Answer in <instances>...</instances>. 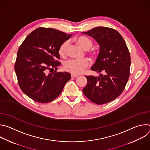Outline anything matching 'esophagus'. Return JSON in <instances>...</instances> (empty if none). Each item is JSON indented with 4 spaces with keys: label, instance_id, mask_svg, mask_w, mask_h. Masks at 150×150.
Here are the masks:
<instances>
[{
    "label": "esophagus",
    "instance_id": "1",
    "mask_svg": "<svg viewBox=\"0 0 150 150\" xmlns=\"http://www.w3.org/2000/svg\"><path fill=\"white\" fill-rule=\"evenodd\" d=\"M78 75H75V74H71V77L72 78H76L78 77Z\"/></svg>",
    "mask_w": 150,
    "mask_h": 150
}]
</instances>
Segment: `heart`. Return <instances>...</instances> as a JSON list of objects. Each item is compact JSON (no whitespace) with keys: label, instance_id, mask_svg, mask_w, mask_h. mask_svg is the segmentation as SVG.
Wrapping results in <instances>:
<instances>
[{"label":"heart","instance_id":"b5f03b06","mask_svg":"<svg viewBox=\"0 0 150 150\" xmlns=\"http://www.w3.org/2000/svg\"><path fill=\"white\" fill-rule=\"evenodd\" d=\"M77 44L83 49L87 50L93 47V42L91 39L85 36H79L75 38ZM69 45L68 41H64L60 45L59 47L58 52L61 56H65L67 53V48ZM91 56L94 57L96 54V52H91ZM90 65V62L87 59L76 60V59H68L63 64V68L66 71L72 73L73 74L78 75L82 73L85 69L88 68Z\"/></svg>","mask_w":150,"mask_h":150}]
</instances>
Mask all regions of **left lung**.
<instances>
[{
  "instance_id": "obj_1",
  "label": "left lung",
  "mask_w": 150,
  "mask_h": 150,
  "mask_svg": "<svg viewBox=\"0 0 150 150\" xmlns=\"http://www.w3.org/2000/svg\"><path fill=\"white\" fill-rule=\"evenodd\" d=\"M93 37L100 45V52L91 70L100 76H86L83 94L97 104L109 103L125 90L130 75L131 56L122 35L116 30L98 27L82 33Z\"/></svg>"
}]
</instances>
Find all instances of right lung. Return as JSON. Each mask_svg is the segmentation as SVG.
<instances>
[{
    "instance_id": "obj_1",
    "label": "right lung",
    "mask_w": 150,
    "mask_h": 150,
    "mask_svg": "<svg viewBox=\"0 0 150 150\" xmlns=\"http://www.w3.org/2000/svg\"><path fill=\"white\" fill-rule=\"evenodd\" d=\"M71 35L56 29L40 27L19 46L15 71L20 88L30 98L41 103L51 102L71 79L69 73L51 71L61 64L59 47Z\"/></svg>"
}]
</instances>
